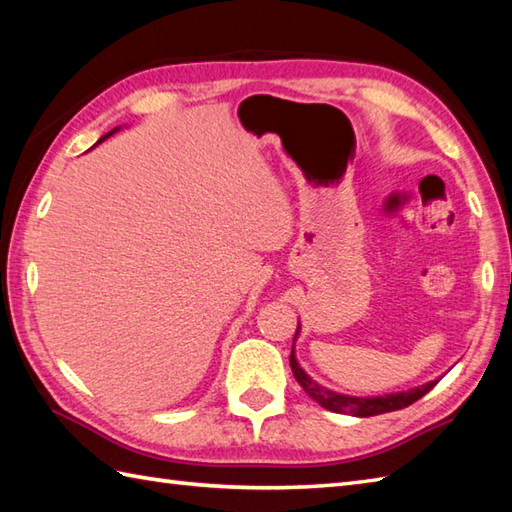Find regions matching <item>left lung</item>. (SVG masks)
Listing matches in <instances>:
<instances>
[{"label": "left lung", "mask_w": 512, "mask_h": 512, "mask_svg": "<svg viewBox=\"0 0 512 512\" xmlns=\"http://www.w3.org/2000/svg\"><path fill=\"white\" fill-rule=\"evenodd\" d=\"M297 334H299V325H297ZM297 334H295V339H297ZM290 367H292V374H295V378H297V383L303 387V391H306V394L314 402H319L323 409L334 411V413H347V416H356V418H369V416H378V413L405 409L438 385V380H431V383H424V385L413 387L409 391H398V394L358 398V396L336 394V391H332L328 387H321L317 380H312L306 372H303V367L297 363L295 345H292V352H290Z\"/></svg>", "instance_id": "obj_1"}]
</instances>
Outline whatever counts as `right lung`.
<instances>
[{
    "instance_id": "obj_1",
    "label": "right lung",
    "mask_w": 512,
    "mask_h": 512,
    "mask_svg": "<svg viewBox=\"0 0 512 512\" xmlns=\"http://www.w3.org/2000/svg\"><path fill=\"white\" fill-rule=\"evenodd\" d=\"M114 132H118V127H114V129H112V132H110V134H105V136H103V138H101V140H99V143H103V140H105V138H110V136H112V134H114Z\"/></svg>"
}]
</instances>
